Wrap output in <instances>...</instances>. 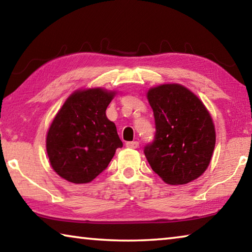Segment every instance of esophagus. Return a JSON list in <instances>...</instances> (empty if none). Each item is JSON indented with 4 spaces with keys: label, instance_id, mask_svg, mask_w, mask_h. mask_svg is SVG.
<instances>
[{
    "label": "esophagus",
    "instance_id": "1",
    "mask_svg": "<svg viewBox=\"0 0 252 252\" xmlns=\"http://www.w3.org/2000/svg\"><path fill=\"white\" fill-rule=\"evenodd\" d=\"M126 148H130V149H136V148H139V142H138V141H130V142H126Z\"/></svg>",
    "mask_w": 252,
    "mask_h": 252
}]
</instances>
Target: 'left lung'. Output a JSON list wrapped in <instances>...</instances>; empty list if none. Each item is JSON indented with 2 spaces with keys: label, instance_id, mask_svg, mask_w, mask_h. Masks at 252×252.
<instances>
[{
  "label": "left lung",
  "instance_id": "1",
  "mask_svg": "<svg viewBox=\"0 0 252 252\" xmlns=\"http://www.w3.org/2000/svg\"><path fill=\"white\" fill-rule=\"evenodd\" d=\"M156 134L144 147L149 164L168 185H186L206 171L216 131L206 106L180 84H162L148 92Z\"/></svg>",
  "mask_w": 252,
  "mask_h": 252
}]
</instances>
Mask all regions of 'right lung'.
Returning a JSON list of instances; mask_svg holds the SVG:
<instances>
[{
	"instance_id": "1",
	"label": "right lung",
	"mask_w": 252,
	"mask_h": 252,
	"mask_svg": "<svg viewBox=\"0 0 252 252\" xmlns=\"http://www.w3.org/2000/svg\"><path fill=\"white\" fill-rule=\"evenodd\" d=\"M114 92L79 90L67 97L46 135L50 163L72 183H88L104 171L123 143L117 126L105 116Z\"/></svg>"
}]
</instances>
